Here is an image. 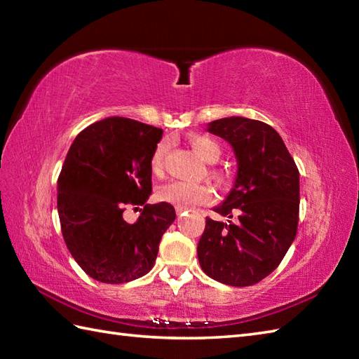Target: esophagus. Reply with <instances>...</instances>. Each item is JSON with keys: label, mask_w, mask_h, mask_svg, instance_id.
Returning <instances> with one entry per match:
<instances>
[{"label": "esophagus", "mask_w": 359, "mask_h": 359, "mask_svg": "<svg viewBox=\"0 0 359 359\" xmlns=\"http://www.w3.org/2000/svg\"><path fill=\"white\" fill-rule=\"evenodd\" d=\"M185 211H187L185 208H179V207H177V208H175V212H177V215H179V216H182V215H184V212H185Z\"/></svg>", "instance_id": "esophagus-1"}]
</instances>
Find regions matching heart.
<instances>
[{
    "instance_id": "heart-1",
    "label": "heart",
    "mask_w": 359,
    "mask_h": 359,
    "mask_svg": "<svg viewBox=\"0 0 359 359\" xmlns=\"http://www.w3.org/2000/svg\"><path fill=\"white\" fill-rule=\"evenodd\" d=\"M193 149L199 154L202 160L207 163H216L220 154H222V148L220 144L211 139L208 135H193L189 139ZM168 151V143L160 142L154 152L151 156V171L156 175H160L163 172V165H165V156ZM158 201L166 202L174 205L175 208H193L196 205H203L210 203L212 201V191L207 185H199V184H189V182L184 180H172L168 182L163 187L158 188L157 191Z\"/></svg>"
}]
</instances>
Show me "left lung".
<instances>
[{
    "instance_id": "8db88e82",
    "label": "left lung",
    "mask_w": 359,
    "mask_h": 359,
    "mask_svg": "<svg viewBox=\"0 0 359 359\" xmlns=\"http://www.w3.org/2000/svg\"><path fill=\"white\" fill-rule=\"evenodd\" d=\"M207 131L230 143L238 162L231 191L215 211L239 212V222L207 217L197 257L211 279L248 287L276 270L296 238L299 171L276 129L264 121L225 117Z\"/></svg>"
}]
</instances>
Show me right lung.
Returning a JSON list of instances; mask_svg holds the SVG:
<instances>
[{
	"label": "right lung",
	"mask_w": 359,
	"mask_h": 359,
	"mask_svg": "<svg viewBox=\"0 0 359 359\" xmlns=\"http://www.w3.org/2000/svg\"><path fill=\"white\" fill-rule=\"evenodd\" d=\"M163 131L125 117H108L75 137L58 177L62 233L83 271L104 284L139 279L154 266L158 243L175 219L171 203L148 205L151 156ZM144 204L137 222L126 204Z\"/></svg>",
	"instance_id": "obj_1"
}]
</instances>
